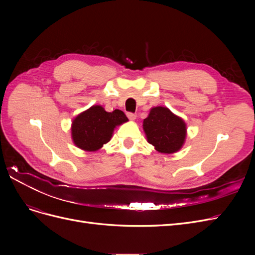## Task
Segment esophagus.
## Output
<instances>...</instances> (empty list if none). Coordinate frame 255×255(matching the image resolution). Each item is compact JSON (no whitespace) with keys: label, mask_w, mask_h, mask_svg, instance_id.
Returning a JSON list of instances; mask_svg holds the SVG:
<instances>
[{"label":"esophagus","mask_w":255,"mask_h":255,"mask_svg":"<svg viewBox=\"0 0 255 255\" xmlns=\"http://www.w3.org/2000/svg\"><path fill=\"white\" fill-rule=\"evenodd\" d=\"M128 118L129 120H135V119H136V114L128 113Z\"/></svg>","instance_id":"esophagus-1"}]
</instances>
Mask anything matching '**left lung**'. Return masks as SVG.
<instances>
[{
	"instance_id": "left-lung-1",
	"label": "left lung",
	"mask_w": 255,
	"mask_h": 255,
	"mask_svg": "<svg viewBox=\"0 0 255 255\" xmlns=\"http://www.w3.org/2000/svg\"><path fill=\"white\" fill-rule=\"evenodd\" d=\"M146 140L160 153L177 152L186 137V125L170 110L163 106L153 107L148 117L143 119Z\"/></svg>"
}]
</instances>
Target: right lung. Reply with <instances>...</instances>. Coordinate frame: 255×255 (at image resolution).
Segmentation results:
<instances>
[{
  "label": "right lung",
  "mask_w": 255,
  "mask_h": 255,
  "mask_svg": "<svg viewBox=\"0 0 255 255\" xmlns=\"http://www.w3.org/2000/svg\"><path fill=\"white\" fill-rule=\"evenodd\" d=\"M128 121L122 111L106 112L101 105H94L72 121L71 135L78 148L94 152L109 142L117 126Z\"/></svg>",
  "instance_id": "add662e5"
}]
</instances>
